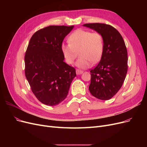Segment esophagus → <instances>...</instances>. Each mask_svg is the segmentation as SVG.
<instances>
[{
  "label": "esophagus",
  "mask_w": 147,
  "mask_h": 147,
  "mask_svg": "<svg viewBox=\"0 0 147 147\" xmlns=\"http://www.w3.org/2000/svg\"><path fill=\"white\" fill-rule=\"evenodd\" d=\"M83 71H82V70H78V69H77V70H76V73H77V75H80V74H83Z\"/></svg>",
  "instance_id": "1"
}]
</instances>
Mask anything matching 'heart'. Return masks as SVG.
<instances>
[{"mask_svg":"<svg viewBox=\"0 0 147 147\" xmlns=\"http://www.w3.org/2000/svg\"><path fill=\"white\" fill-rule=\"evenodd\" d=\"M69 43H62L61 50L65 62L72 64L79 51L80 58L76 66L80 69L88 68L98 62L103 55L104 42L102 35L97 32L79 29L75 30L68 37Z\"/></svg>","mask_w":147,"mask_h":147,"instance_id":"heart-1","label":"heart"}]
</instances>
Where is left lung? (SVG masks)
Returning <instances> with one entry per match:
<instances>
[{
    "mask_svg": "<svg viewBox=\"0 0 147 147\" xmlns=\"http://www.w3.org/2000/svg\"><path fill=\"white\" fill-rule=\"evenodd\" d=\"M83 26L100 33L104 50L97 65L90 70L91 94L100 100L112 98L121 88L127 72V52L124 40L113 26L103 23H88Z\"/></svg>",
    "mask_w": 147,
    "mask_h": 147,
    "instance_id": "1",
    "label": "left lung"
}]
</instances>
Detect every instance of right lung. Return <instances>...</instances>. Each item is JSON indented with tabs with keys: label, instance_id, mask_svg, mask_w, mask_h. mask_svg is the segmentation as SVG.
<instances>
[{
	"label": "right lung",
	"instance_id": "obj_1",
	"mask_svg": "<svg viewBox=\"0 0 147 147\" xmlns=\"http://www.w3.org/2000/svg\"><path fill=\"white\" fill-rule=\"evenodd\" d=\"M74 26H50L31 37L24 56L25 75L34 94L42 103L54 106L67 96L76 77L73 67L64 62L61 46Z\"/></svg>",
	"mask_w": 147,
	"mask_h": 147
}]
</instances>
